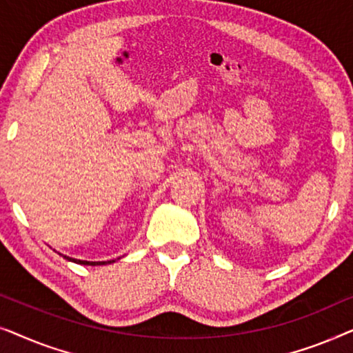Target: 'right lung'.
Segmentation results:
<instances>
[{"label":"right lung","mask_w":353,"mask_h":353,"mask_svg":"<svg viewBox=\"0 0 353 353\" xmlns=\"http://www.w3.org/2000/svg\"><path fill=\"white\" fill-rule=\"evenodd\" d=\"M64 259H67V260H72V262L80 263V265H104V262H85V260H75V259L65 257V255H64ZM110 262H114V260H110ZM110 262H108V263H110Z\"/></svg>","instance_id":"right-lung-1"}]
</instances>
